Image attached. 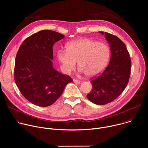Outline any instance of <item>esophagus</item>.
I'll use <instances>...</instances> for the list:
<instances>
[{
  "mask_svg": "<svg viewBox=\"0 0 148 148\" xmlns=\"http://www.w3.org/2000/svg\"><path fill=\"white\" fill-rule=\"evenodd\" d=\"M73 81H74V83H75L77 84H79L80 83V82H81L79 79H74Z\"/></svg>",
  "mask_w": 148,
  "mask_h": 148,
  "instance_id": "34e87169",
  "label": "esophagus"
}]
</instances>
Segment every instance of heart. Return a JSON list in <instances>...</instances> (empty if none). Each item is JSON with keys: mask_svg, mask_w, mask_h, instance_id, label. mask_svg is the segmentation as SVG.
I'll list each match as a JSON object with an SVG mask.
<instances>
[{"mask_svg": "<svg viewBox=\"0 0 148 148\" xmlns=\"http://www.w3.org/2000/svg\"><path fill=\"white\" fill-rule=\"evenodd\" d=\"M66 49L57 53L60 69L65 74L75 68L77 61L80 72L88 77L96 76L107 66L110 56L107 45L90 38L73 40L66 45Z\"/></svg>", "mask_w": 148, "mask_h": 148, "instance_id": "obj_1", "label": "heart"}]
</instances>
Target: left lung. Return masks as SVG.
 Masks as SVG:
<instances>
[{"label": "left lung", "instance_id": "obj_1", "mask_svg": "<svg viewBox=\"0 0 148 148\" xmlns=\"http://www.w3.org/2000/svg\"><path fill=\"white\" fill-rule=\"evenodd\" d=\"M104 34L111 47L110 61L101 74L91 79L92 89L87 95L91 102L100 105L112 102L121 94L129 82L131 70L130 55L123 42L115 35Z\"/></svg>", "mask_w": 148, "mask_h": 148}]
</instances>
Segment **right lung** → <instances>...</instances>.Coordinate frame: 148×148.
<instances>
[{
    "label": "right lung",
    "mask_w": 148,
    "mask_h": 148,
    "mask_svg": "<svg viewBox=\"0 0 148 148\" xmlns=\"http://www.w3.org/2000/svg\"><path fill=\"white\" fill-rule=\"evenodd\" d=\"M64 37L54 31L41 30L26 38L16 54L15 82L23 97L37 106L54 103L67 84L73 81L53 66V45Z\"/></svg>",
    "instance_id": "obj_1"
}]
</instances>
